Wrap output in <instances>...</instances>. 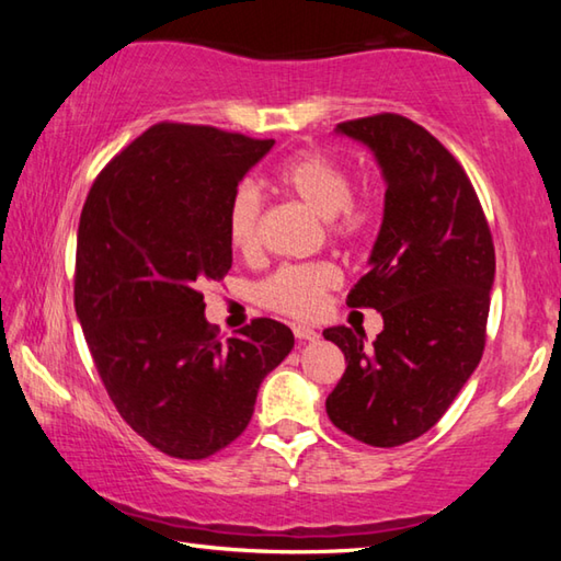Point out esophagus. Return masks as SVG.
Masks as SVG:
<instances>
[{
	"label": "esophagus",
	"instance_id": "1",
	"mask_svg": "<svg viewBox=\"0 0 561 561\" xmlns=\"http://www.w3.org/2000/svg\"><path fill=\"white\" fill-rule=\"evenodd\" d=\"M294 336H297V341H317L319 339V334L311 327H304V324H299V327H294Z\"/></svg>",
	"mask_w": 561,
	"mask_h": 561
}]
</instances>
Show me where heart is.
Segmentation results:
<instances>
[{
	"label": "heart",
	"mask_w": 561,
	"mask_h": 561,
	"mask_svg": "<svg viewBox=\"0 0 561 561\" xmlns=\"http://www.w3.org/2000/svg\"><path fill=\"white\" fill-rule=\"evenodd\" d=\"M274 183L304 207L329 220L331 232L341 240H356L374 220L371 205L351 201V175L334 158L319 150H301L274 170ZM262 197L252 185L234 190L227 207V237L237 252L252 257L260 250ZM339 284L331 264H287L270 274L257 287V299L277 314L307 319L324 304V294Z\"/></svg>",
	"instance_id": "obj_1"
}]
</instances>
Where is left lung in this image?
Wrapping results in <instances>:
<instances>
[{
    "mask_svg": "<svg viewBox=\"0 0 561 561\" xmlns=\"http://www.w3.org/2000/svg\"><path fill=\"white\" fill-rule=\"evenodd\" d=\"M381 168L383 220L348 307L381 311L383 331L324 329L346 371L327 398L339 431L374 448L421 438L468 383L485 348L495 247L468 175L440 140L396 113L339 123Z\"/></svg>",
    "mask_w": 561,
    "mask_h": 561,
    "instance_id": "obj_1",
    "label": "left lung"
}]
</instances>
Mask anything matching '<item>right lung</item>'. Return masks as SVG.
<instances>
[{"mask_svg":"<svg viewBox=\"0 0 561 561\" xmlns=\"http://www.w3.org/2000/svg\"><path fill=\"white\" fill-rule=\"evenodd\" d=\"M272 146L158 123L101 170L81 210L76 317L123 421L173 458L203 460L242 435L264 376L294 348L274 319L217 341L201 291L232 267L227 207Z\"/></svg>","mask_w":561,"mask_h":561,"instance_id":"1","label":"right lung"}]
</instances>
